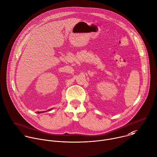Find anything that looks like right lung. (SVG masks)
I'll return each mask as SVG.
<instances>
[{
  "label": "right lung",
  "instance_id": "add662e5",
  "mask_svg": "<svg viewBox=\"0 0 157 157\" xmlns=\"http://www.w3.org/2000/svg\"><path fill=\"white\" fill-rule=\"evenodd\" d=\"M49 110H50V109H49L48 111H49ZM42 112H37V113H42Z\"/></svg>",
  "mask_w": 157,
  "mask_h": 157
}]
</instances>
